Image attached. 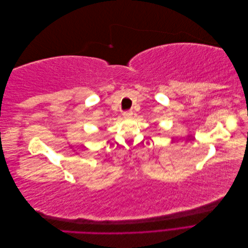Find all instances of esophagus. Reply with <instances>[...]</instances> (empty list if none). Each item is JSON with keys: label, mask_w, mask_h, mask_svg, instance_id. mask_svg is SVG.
<instances>
[{"label": "esophagus", "mask_w": 248, "mask_h": 248, "mask_svg": "<svg viewBox=\"0 0 248 248\" xmlns=\"http://www.w3.org/2000/svg\"><path fill=\"white\" fill-rule=\"evenodd\" d=\"M123 117H124L125 119L131 118V117H132V111H131V110H126V111H124V112H123Z\"/></svg>", "instance_id": "1"}]
</instances>
